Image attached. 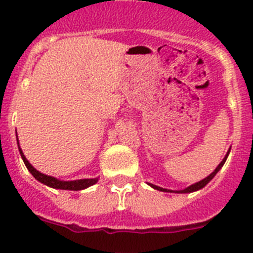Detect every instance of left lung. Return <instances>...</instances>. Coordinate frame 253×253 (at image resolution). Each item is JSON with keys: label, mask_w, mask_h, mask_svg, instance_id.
Wrapping results in <instances>:
<instances>
[{"label": "left lung", "mask_w": 253, "mask_h": 253, "mask_svg": "<svg viewBox=\"0 0 253 253\" xmlns=\"http://www.w3.org/2000/svg\"><path fill=\"white\" fill-rule=\"evenodd\" d=\"M229 152H230V150L228 151V153H226V156L224 157V160L223 161H221V163L219 164V166H217L216 169L213 170L212 172H211L210 175L207 176V178H205V179H202V180H201V182H197V183H194V184H192V185H189L188 188H185V189H183V191H176V193H191V192H194V191H198V189H201V188H204L205 185L207 184V183L210 182L211 179L213 178V176L216 175V172L219 171L220 169H221V168H223V165L224 164H225V161H226V157H228V155H229ZM151 187H152V188H155V189H157V191H163V192H172V191H169V189H164V188H161V187H157V185H153V184H150Z\"/></svg>", "instance_id": "8db88e82"}]
</instances>
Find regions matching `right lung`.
<instances>
[{
  "label": "right lung",
  "instance_id": "obj_1",
  "mask_svg": "<svg viewBox=\"0 0 253 253\" xmlns=\"http://www.w3.org/2000/svg\"><path fill=\"white\" fill-rule=\"evenodd\" d=\"M19 151H20L21 159H23L24 164H25L27 169L30 171V174H32V175H33L38 182L48 185V187H52V188L69 189V191H81V189H85L88 188V187H90V185L96 184L97 180H98V179L96 178V179H81V180H73V182H62V180H59V179L53 178V176L46 175V174H42V172H40L38 170L34 169L33 166L29 164V161L25 159L23 151H21L20 148H19Z\"/></svg>",
  "mask_w": 253,
  "mask_h": 253
}]
</instances>
